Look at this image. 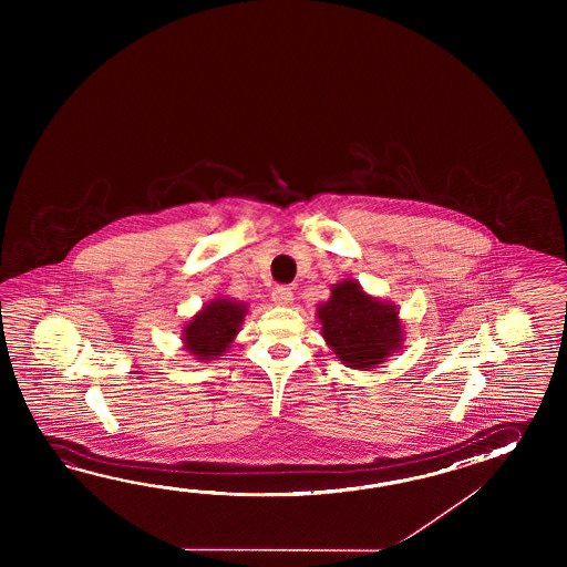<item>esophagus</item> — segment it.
Wrapping results in <instances>:
<instances>
[{"instance_id": "esophagus-1", "label": "esophagus", "mask_w": 567, "mask_h": 567, "mask_svg": "<svg viewBox=\"0 0 567 567\" xmlns=\"http://www.w3.org/2000/svg\"><path fill=\"white\" fill-rule=\"evenodd\" d=\"M271 301L276 306H289L293 301V291L289 288H276L271 291Z\"/></svg>"}]
</instances>
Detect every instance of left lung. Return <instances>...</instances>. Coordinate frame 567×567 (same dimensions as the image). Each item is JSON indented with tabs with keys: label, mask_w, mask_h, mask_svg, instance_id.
Masks as SVG:
<instances>
[{
	"label": "left lung",
	"mask_w": 567,
	"mask_h": 567,
	"mask_svg": "<svg viewBox=\"0 0 567 567\" xmlns=\"http://www.w3.org/2000/svg\"><path fill=\"white\" fill-rule=\"evenodd\" d=\"M316 316L322 337L338 361L350 369L369 371L403 347L405 330L393 301L379 300L357 279H342L320 301Z\"/></svg>",
	"instance_id": "obj_1"
}]
</instances>
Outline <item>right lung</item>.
Instances as JSON below:
<instances>
[{
	"mask_svg": "<svg viewBox=\"0 0 567 567\" xmlns=\"http://www.w3.org/2000/svg\"><path fill=\"white\" fill-rule=\"evenodd\" d=\"M247 316V303L218 296L206 301L205 306L194 313L182 330V349L186 350L194 361H217L241 330L243 320Z\"/></svg>",
	"mask_w": 567,
	"mask_h": 567,
	"instance_id": "1",
	"label": "right lung"
}]
</instances>
